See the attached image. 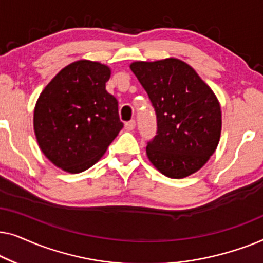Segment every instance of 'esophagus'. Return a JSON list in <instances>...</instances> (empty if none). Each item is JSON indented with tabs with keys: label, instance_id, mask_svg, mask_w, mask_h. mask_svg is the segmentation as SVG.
<instances>
[{
	"label": "esophagus",
	"instance_id": "34e87169",
	"mask_svg": "<svg viewBox=\"0 0 263 263\" xmlns=\"http://www.w3.org/2000/svg\"><path fill=\"white\" fill-rule=\"evenodd\" d=\"M124 127H125V129H127V130H129V132L134 130V129H135V121H134V120H132V121L127 122V123H125Z\"/></svg>",
	"mask_w": 263,
	"mask_h": 263
}]
</instances>
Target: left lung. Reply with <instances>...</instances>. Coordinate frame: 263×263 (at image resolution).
Segmentation results:
<instances>
[{
  "mask_svg": "<svg viewBox=\"0 0 263 263\" xmlns=\"http://www.w3.org/2000/svg\"><path fill=\"white\" fill-rule=\"evenodd\" d=\"M130 69L157 115V135L146 147L151 163L170 178H184L200 170L220 139V104L213 91L177 59L136 61Z\"/></svg>",
  "mask_w": 263,
  "mask_h": 263,
  "instance_id": "1",
  "label": "left lung"
}]
</instances>
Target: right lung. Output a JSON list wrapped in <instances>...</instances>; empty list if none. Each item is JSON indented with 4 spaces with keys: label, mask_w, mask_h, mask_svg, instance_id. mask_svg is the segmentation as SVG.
<instances>
[{
    "label": "right lung",
    "mask_w": 263,
    "mask_h": 263,
    "mask_svg": "<svg viewBox=\"0 0 263 263\" xmlns=\"http://www.w3.org/2000/svg\"><path fill=\"white\" fill-rule=\"evenodd\" d=\"M110 68L81 60L64 67L35 103L33 127L44 156L57 167L79 174L95 165L123 123L118 103L105 89Z\"/></svg>",
    "instance_id": "obj_1"
}]
</instances>
